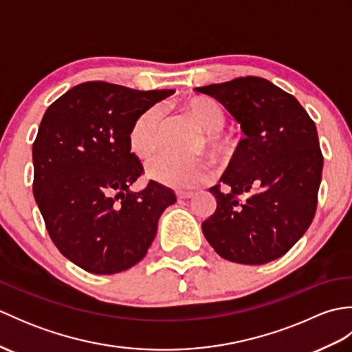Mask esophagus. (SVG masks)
Listing matches in <instances>:
<instances>
[{"label":"esophagus","instance_id":"esophagus-1","mask_svg":"<svg viewBox=\"0 0 352 352\" xmlns=\"http://www.w3.org/2000/svg\"><path fill=\"white\" fill-rule=\"evenodd\" d=\"M193 195H195V193H193V192H183V190L177 192V198H178V199H189V198H192Z\"/></svg>","mask_w":352,"mask_h":352}]
</instances>
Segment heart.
<instances>
[{
	"label": "heart",
	"instance_id": "heart-1",
	"mask_svg": "<svg viewBox=\"0 0 352 352\" xmlns=\"http://www.w3.org/2000/svg\"><path fill=\"white\" fill-rule=\"evenodd\" d=\"M184 110L198 129L206 133L204 144L213 155L223 157L234 153V142L221 133L226 126L227 116L218 102L197 96L184 102ZM162 119L163 111L159 106L144 110L134 119L129 131V146L139 159L151 157L159 146ZM146 175L166 188L188 189L206 183L212 177V166L204 159L180 160L162 154L146 164Z\"/></svg>",
	"mask_w": 352,
	"mask_h": 352
}]
</instances>
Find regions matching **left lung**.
I'll use <instances>...</instances> for the list:
<instances>
[{
	"label": "left lung",
	"mask_w": 352,
	"mask_h": 352,
	"mask_svg": "<svg viewBox=\"0 0 352 352\" xmlns=\"http://www.w3.org/2000/svg\"><path fill=\"white\" fill-rule=\"evenodd\" d=\"M241 124L245 139L219 183L203 233L226 260L265 265L280 258L315 218L324 157L316 125L294 95L260 77L197 87Z\"/></svg>",
	"instance_id": "obj_1"
}]
</instances>
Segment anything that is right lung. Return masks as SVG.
I'll list each match as a JSON object with an SVG mask.
<instances>
[{"label": "right lung", "mask_w": 352, "mask_h": 352, "mask_svg": "<svg viewBox=\"0 0 352 352\" xmlns=\"http://www.w3.org/2000/svg\"><path fill=\"white\" fill-rule=\"evenodd\" d=\"M174 91H136L106 81L69 89L45 111L33 144V193L51 241L87 272L126 271L145 257L175 193L149 182L129 146L142 111Z\"/></svg>", "instance_id": "right-lung-1"}]
</instances>
